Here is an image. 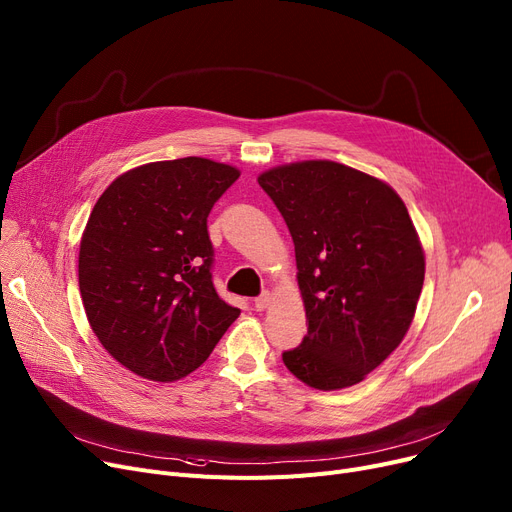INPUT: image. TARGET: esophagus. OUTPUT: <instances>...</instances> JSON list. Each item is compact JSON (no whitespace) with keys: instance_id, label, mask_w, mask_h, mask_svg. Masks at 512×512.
<instances>
[{"instance_id":"1","label":"esophagus","mask_w":512,"mask_h":512,"mask_svg":"<svg viewBox=\"0 0 512 512\" xmlns=\"http://www.w3.org/2000/svg\"><path fill=\"white\" fill-rule=\"evenodd\" d=\"M272 301H274L272 292H263L261 297H257V299H255V309H257V311H265L267 307L272 305Z\"/></svg>"}]
</instances>
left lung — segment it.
I'll return each instance as SVG.
<instances>
[{"label": "left lung", "instance_id": "1", "mask_svg": "<svg viewBox=\"0 0 512 512\" xmlns=\"http://www.w3.org/2000/svg\"><path fill=\"white\" fill-rule=\"evenodd\" d=\"M290 230L309 321L282 355L315 390L355 386L411 328L425 255L407 205L384 180L330 159L259 174Z\"/></svg>", "mask_w": 512, "mask_h": 512}]
</instances>
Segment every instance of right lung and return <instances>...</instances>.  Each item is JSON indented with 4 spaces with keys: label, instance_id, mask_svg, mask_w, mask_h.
Segmentation results:
<instances>
[{
    "label": "right lung",
    "instance_id": "obj_1",
    "mask_svg": "<svg viewBox=\"0 0 512 512\" xmlns=\"http://www.w3.org/2000/svg\"><path fill=\"white\" fill-rule=\"evenodd\" d=\"M240 170L207 157L132 168L97 199L80 238L78 286L97 340L151 382L201 367L240 309L211 282L207 215Z\"/></svg>",
    "mask_w": 512,
    "mask_h": 512
}]
</instances>
